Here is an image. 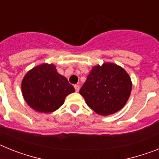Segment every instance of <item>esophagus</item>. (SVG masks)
I'll list each match as a JSON object with an SVG mask.
<instances>
[{"instance_id": "1", "label": "esophagus", "mask_w": 159, "mask_h": 159, "mask_svg": "<svg viewBox=\"0 0 159 159\" xmlns=\"http://www.w3.org/2000/svg\"><path fill=\"white\" fill-rule=\"evenodd\" d=\"M74 88H75V92H78L79 90H80V86H79L78 84H75V85H74Z\"/></svg>"}]
</instances>
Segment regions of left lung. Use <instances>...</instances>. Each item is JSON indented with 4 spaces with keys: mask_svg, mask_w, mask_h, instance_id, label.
Segmentation results:
<instances>
[{
    "mask_svg": "<svg viewBox=\"0 0 159 159\" xmlns=\"http://www.w3.org/2000/svg\"><path fill=\"white\" fill-rule=\"evenodd\" d=\"M132 83L123 67L112 63L92 67L80 90L90 108L101 116L121 110L131 92Z\"/></svg>",
    "mask_w": 159,
    "mask_h": 159,
    "instance_id": "8db88e82",
    "label": "left lung"
}]
</instances>
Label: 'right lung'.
<instances>
[{"instance_id": "obj_1", "label": "right lung", "mask_w": 159, "mask_h": 159, "mask_svg": "<svg viewBox=\"0 0 159 159\" xmlns=\"http://www.w3.org/2000/svg\"><path fill=\"white\" fill-rule=\"evenodd\" d=\"M25 102L33 110L49 113L57 110L66 96L75 92L67 79L53 64H43L28 71L21 83Z\"/></svg>"}]
</instances>
